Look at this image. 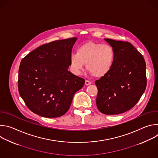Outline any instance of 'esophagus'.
I'll list each match as a JSON object with an SVG mask.
<instances>
[{
	"label": "esophagus",
	"mask_w": 158,
	"mask_h": 158,
	"mask_svg": "<svg viewBox=\"0 0 158 158\" xmlns=\"http://www.w3.org/2000/svg\"><path fill=\"white\" fill-rule=\"evenodd\" d=\"M91 84V82H90V81H88V80H85V85H90Z\"/></svg>",
	"instance_id": "34e87169"
}]
</instances>
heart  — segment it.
I'll return each mask as SVG.
<instances>
[{
	"instance_id": "heart-1",
	"label": "heart",
	"mask_w": 158,
	"mask_h": 158,
	"mask_svg": "<svg viewBox=\"0 0 158 158\" xmlns=\"http://www.w3.org/2000/svg\"><path fill=\"white\" fill-rule=\"evenodd\" d=\"M115 52L109 45L88 42L80 46L76 54L69 58V65L76 75L81 74L86 64V68L96 77L101 78L107 75L113 67Z\"/></svg>"
}]
</instances>
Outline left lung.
<instances>
[{"label":"left lung","mask_w":158,"mask_h":158,"mask_svg":"<svg viewBox=\"0 0 158 158\" xmlns=\"http://www.w3.org/2000/svg\"><path fill=\"white\" fill-rule=\"evenodd\" d=\"M104 40L114 49L115 60L109 73L95 81L96 105L104 114H119L132 108L145 91L146 62L130 42Z\"/></svg>","instance_id":"8db88e82"}]
</instances>
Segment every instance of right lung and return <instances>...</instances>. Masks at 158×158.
Segmentation results:
<instances>
[{
    "instance_id": "right-lung-1",
    "label": "right lung",
    "mask_w": 158,
    "mask_h": 158,
    "mask_svg": "<svg viewBox=\"0 0 158 158\" xmlns=\"http://www.w3.org/2000/svg\"><path fill=\"white\" fill-rule=\"evenodd\" d=\"M76 37L45 44L21 60L18 79L20 96L40 116L54 118L68 110L85 79L68 71Z\"/></svg>"
}]
</instances>
